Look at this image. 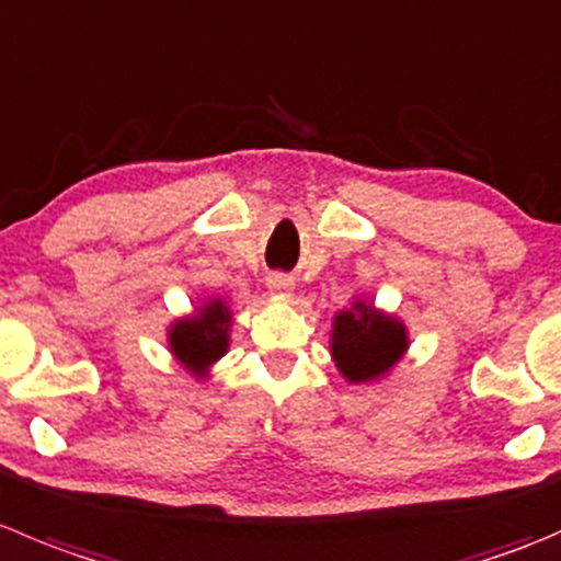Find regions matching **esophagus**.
I'll use <instances>...</instances> for the list:
<instances>
[{
	"label": "esophagus",
	"mask_w": 561,
	"mask_h": 561,
	"mask_svg": "<svg viewBox=\"0 0 561 561\" xmlns=\"http://www.w3.org/2000/svg\"><path fill=\"white\" fill-rule=\"evenodd\" d=\"M265 285H268V290L274 293V296H290L293 290V279L285 274H271L268 279H265Z\"/></svg>",
	"instance_id": "obj_1"
}]
</instances>
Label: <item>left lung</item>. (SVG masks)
<instances>
[{"label": "left lung", "instance_id": "left-lung-1", "mask_svg": "<svg viewBox=\"0 0 561 561\" xmlns=\"http://www.w3.org/2000/svg\"><path fill=\"white\" fill-rule=\"evenodd\" d=\"M408 351V331L391 314L378 312L373 304L353 301L351 309L334 314L331 356L342 378L367 383L389 373Z\"/></svg>", "mask_w": 561, "mask_h": 561}]
</instances>
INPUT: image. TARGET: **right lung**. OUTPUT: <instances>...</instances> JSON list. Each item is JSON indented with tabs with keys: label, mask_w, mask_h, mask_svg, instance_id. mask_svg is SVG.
Here are the masks:
<instances>
[{
	"label": "right lung",
	"mask_w": 561,
	"mask_h": 561,
	"mask_svg": "<svg viewBox=\"0 0 561 561\" xmlns=\"http://www.w3.org/2000/svg\"><path fill=\"white\" fill-rule=\"evenodd\" d=\"M230 307L221 298H210L197 312L170 325V351L183 367L205 378L210 364L219 362L230 347Z\"/></svg>",
	"instance_id": "1"
}]
</instances>
